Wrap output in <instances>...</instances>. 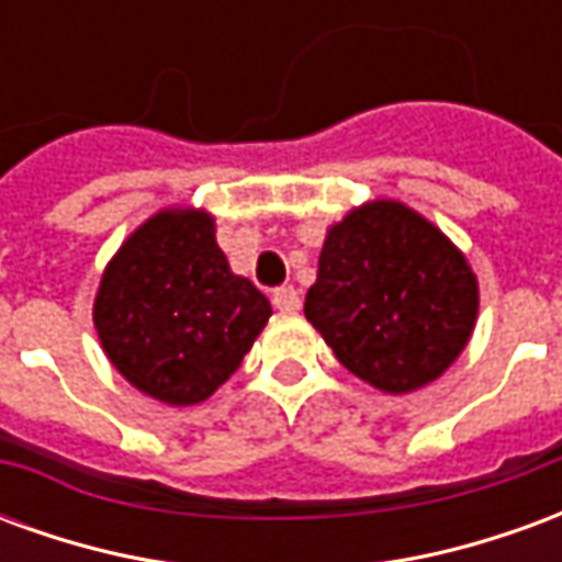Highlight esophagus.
I'll list each match as a JSON object with an SVG mask.
<instances>
[{"label":"esophagus","mask_w":562,"mask_h":562,"mask_svg":"<svg viewBox=\"0 0 562 562\" xmlns=\"http://www.w3.org/2000/svg\"><path fill=\"white\" fill-rule=\"evenodd\" d=\"M273 306L282 310V313H297L301 310V294H297L294 285H282V289L273 292Z\"/></svg>","instance_id":"1"}]
</instances>
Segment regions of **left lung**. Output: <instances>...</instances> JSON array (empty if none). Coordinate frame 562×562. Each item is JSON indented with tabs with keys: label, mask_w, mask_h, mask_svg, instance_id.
<instances>
[{
	"label": "left lung",
	"mask_w": 562,
	"mask_h": 562,
	"mask_svg": "<svg viewBox=\"0 0 562 562\" xmlns=\"http://www.w3.org/2000/svg\"><path fill=\"white\" fill-rule=\"evenodd\" d=\"M304 316L349 373L385 394H409L467 349L479 280L418 210L373 198L325 234Z\"/></svg>",
	"instance_id": "left-lung-1"
}]
</instances>
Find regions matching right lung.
I'll list each match as a JSON object with an SVG mask.
<instances>
[{
  "label": "right lung",
  "mask_w": 562,
  "mask_h": 562,
  "mask_svg": "<svg viewBox=\"0 0 562 562\" xmlns=\"http://www.w3.org/2000/svg\"><path fill=\"white\" fill-rule=\"evenodd\" d=\"M270 313L268 297L228 268L207 210L161 207L108 261L92 325L132 389L195 406L232 379Z\"/></svg>",
  "instance_id": "right-lung-1"
}]
</instances>
